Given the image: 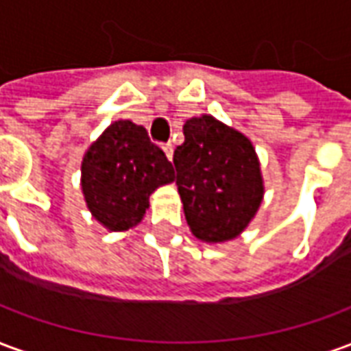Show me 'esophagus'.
<instances>
[{"mask_svg": "<svg viewBox=\"0 0 351 351\" xmlns=\"http://www.w3.org/2000/svg\"><path fill=\"white\" fill-rule=\"evenodd\" d=\"M161 148H163V152L167 154L169 160H173V145H171V143H165Z\"/></svg>", "mask_w": 351, "mask_h": 351, "instance_id": "esophagus-1", "label": "esophagus"}]
</instances>
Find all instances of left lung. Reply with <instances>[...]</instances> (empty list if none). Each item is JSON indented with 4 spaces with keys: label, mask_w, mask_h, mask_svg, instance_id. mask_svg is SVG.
Here are the masks:
<instances>
[{
    "label": "left lung",
    "mask_w": 351,
    "mask_h": 351,
    "mask_svg": "<svg viewBox=\"0 0 351 351\" xmlns=\"http://www.w3.org/2000/svg\"><path fill=\"white\" fill-rule=\"evenodd\" d=\"M173 163L191 233L205 243H226L241 235L263 199L259 161L250 141L213 116L190 118Z\"/></svg>",
    "instance_id": "8db88e82"
}]
</instances>
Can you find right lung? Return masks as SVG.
I'll list each match as a JSON object with an SVG mask.
<instances>
[{"label":"right lung","instance_id":"obj_1","mask_svg":"<svg viewBox=\"0 0 351 351\" xmlns=\"http://www.w3.org/2000/svg\"><path fill=\"white\" fill-rule=\"evenodd\" d=\"M175 180L171 161L143 125L110 123L82 160V191L95 220L125 231L143 220L156 188Z\"/></svg>","mask_w":351,"mask_h":351}]
</instances>
